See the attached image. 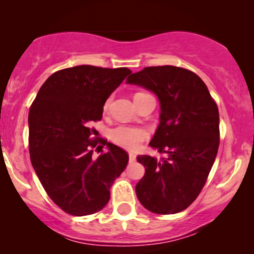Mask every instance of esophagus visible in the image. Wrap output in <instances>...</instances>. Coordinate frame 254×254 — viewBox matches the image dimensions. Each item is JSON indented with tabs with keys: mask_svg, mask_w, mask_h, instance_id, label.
<instances>
[{
	"mask_svg": "<svg viewBox=\"0 0 254 254\" xmlns=\"http://www.w3.org/2000/svg\"><path fill=\"white\" fill-rule=\"evenodd\" d=\"M129 160H130V162L136 161V155H135V154L130 153V154H129Z\"/></svg>",
	"mask_w": 254,
	"mask_h": 254,
	"instance_id": "1",
	"label": "esophagus"
}]
</instances>
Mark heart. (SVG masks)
<instances>
[{
	"instance_id": "b5f03b06",
	"label": "heart",
	"mask_w": 254,
	"mask_h": 254,
	"mask_svg": "<svg viewBox=\"0 0 254 254\" xmlns=\"http://www.w3.org/2000/svg\"><path fill=\"white\" fill-rule=\"evenodd\" d=\"M107 106L109 101L105 103L104 109H107ZM147 137L148 132L143 127H130V125H119L110 132V138L112 139L113 143L129 150L137 149Z\"/></svg>"
}]
</instances>
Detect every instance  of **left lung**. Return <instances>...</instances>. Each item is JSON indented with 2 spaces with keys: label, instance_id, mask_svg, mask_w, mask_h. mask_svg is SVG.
Segmentation results:
<instances>
[{
  "label": "left lung",
  "instance_id": "obj_1",
  "mask_svg": "<svg viewBox=\"0 0 254 254\" xmlns=\"http://www.w3.org/2000/svg\"><path fill=\"white\" fill-rule=\"evenodd\" d=\"M127 83L151 90L160 101V124L149 145L166 157L137 156L145 168L136 194L147 210L170 215L185 210L198 197L217 155V105L202 78L173 65L148 66Z\"/></svg>",
  "mask_w": 254,
  "mask_h": 254
}]
</instances>
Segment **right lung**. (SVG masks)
I'll return each instance as SVG.
<instances>
[{"label": "right lung", "mask_w": 254, "mask_h": 254, "mask_svg": "<svg viewBox=\"0 0 254 254\" xmlns=\"http://www.w3.org/2000/svg\"><path fill=\"white\" fill-rule=\"evenodd\" d=\"M129 74L127 68L62 69L44 82L31 105L32 166L49 197L74 216L101 210L129 161L127 151L106 139L100 143L109 150L95 159L92 148L99 139L89 138L90 122L103 118L105 101Z\"/></svg>", "instance_id": "1"}]
</instances>
